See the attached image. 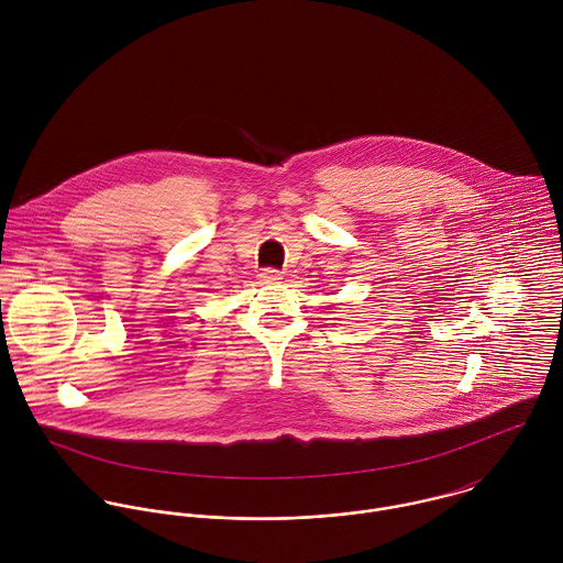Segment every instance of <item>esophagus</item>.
<instances>
[{
    "instance_id": "obj_1",
    "label": "esophagus",
    "mask_w": 563,
    "mask_h": 563,
    "mask_svg": "<svg viewBox=\"0 0 563 563\" xmlns=\"http://www.w3.org/2000/svg\"><path fill=\"white\" fill-rule=\"evenodd\" d=\"M260 279H262L264 284H273V282H279V279H282V273L275 271V268H264V271L260 273Z\"/></svg>"
}]
</instances>
